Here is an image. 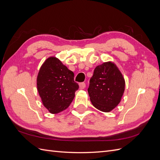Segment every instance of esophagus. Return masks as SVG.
Wrapping results in <instances>:
<instances>
[{"instance_id": "esophagus-1", "label": "esophagus", "mask_w": 160, "mask_h": 160, "mask_svg": "<svg viewBox=\"0 0 160 160\" xmlns=\"http://www.w3.org/2000/svg\"><path fill=\"white\" fill-rule=\"evenodd\" d=\"M79 88L81 89H85V88L86 87V85H85V83H80L79 84Z\"/></svg>"}]
</instances>
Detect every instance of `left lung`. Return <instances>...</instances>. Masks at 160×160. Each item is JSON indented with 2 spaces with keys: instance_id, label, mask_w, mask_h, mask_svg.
<instances>
[{
  "instance_id": "obj_1",
  "label": "left lung",
  "mask_w": 160,
  "mask_h": 160,
  "mask_svg": "<svg viewBox=\"0 0 160 160\" xmlns=\"http://www.w3.org/2000/svg\"><path fill=\"white\" fill-rule=\"evenodd\" d=\"M125 84L122 72L113 62L109 61L97 66L88 88L92 104L101 111L109 112L120 103Z\"/></svg>"
}]
</instances>
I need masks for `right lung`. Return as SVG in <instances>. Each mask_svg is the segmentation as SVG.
I'll list each match as a JSON object with an SVG mask.
<instances>
[{"label": "right lung", "mask_w": 160, "mask_h": 160, "mask_svg": "<svg viewBox=\"0 0 160 160\" xmlns=\"http://www.w3.org/2000/svg\"><path fill=\"white\" fill-rule=\"evenodd\" d=\"M37 85L43 105L52 114L68 108L79 89L73 72L54 57L48 58L41 67Z\"/></svg>", "instance_id": "obj_1"}]
</instances>
